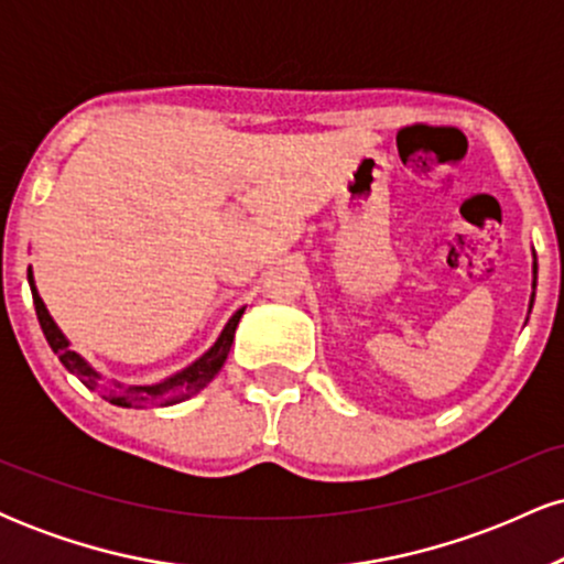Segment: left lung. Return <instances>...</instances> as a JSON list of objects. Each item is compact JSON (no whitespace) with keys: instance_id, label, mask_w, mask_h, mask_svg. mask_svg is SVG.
<instances>
[{"instance_id":"left-lung-1","label":"left lung","mask_w":564,"mask_h":564,"mask_svg":"<svg viewBox=\"0 0 564 564\" xmlns=\"http://www.w3.org/2000/svg\"><path fill=\"white\" fill-rule=\"evenodd\" d=\"M535 270H539V268H535V262H533V275H535ZM533 289H535V281H533ZM535 296V294H533ZM530 307H533V300H530Z\"/></svg>"}]
</instances>
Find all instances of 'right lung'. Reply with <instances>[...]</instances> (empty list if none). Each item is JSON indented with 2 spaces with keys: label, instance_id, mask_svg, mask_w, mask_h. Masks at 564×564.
<instances>
[{
  "label": "right lung",
  "instance_id": "obj_1",
  "mask_svg": "<svg viewBox=\"0 0 564 564\" xmlns=\"http://www.w3.org/2000/svg\"><path fill=\"white\" fill-rule=\"evenodd\" d=\"M29 286H31V296H34L39 326H42L44 339H47V345L53 347V352L61 358V364L66 366L68 371L74 373V377L79 379L84 387H87V390L100 392L108 403L121 405V408L174 405V403H180V400H187L191 394H196L198 390H204V387L217 377V371L223 368L225 360H228V352L232 347V336H236V326L243 315V307L236 310V315H232V318L228 321V326L223 328V334H219V339L215 341V345L206 349L196 364L183 368V371H177L170 379L156 381V384H121V381L102 384L100 373H97L95 368L82 358V355H76L74 349L68 347V339L63 336L61 328H57L53 315L47 313L42 296H39L31 270H29Z\"/></svg>",
  "mask_w": 564,
  "mask_h": 564
}]
</instances>
